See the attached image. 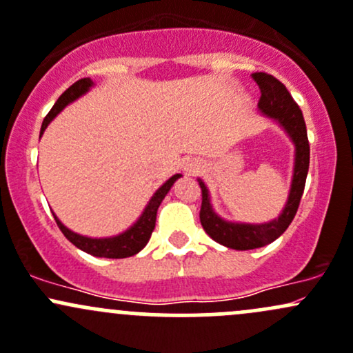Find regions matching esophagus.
<instances>
[{
  "instance_id": "obj_1",
  "label": "esophagus",
  "mask_w": 353,
  "mask_h": 353,
  "mask_svg": "<svg viewBox=\"0 0 353 353\" xmlns=\"http://www.w3.org/2000/svg\"><path fill=\"white\" fill-rule=\"evenodd\" d=\"M185 172H187V173H196V172H199V165H196V163H188V165L185 166Z\"/></svg>"
}]
</instances>
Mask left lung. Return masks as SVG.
Listing matches in <instances>:
<instances>
[{
	"mask_svg": "<svg viewBox=\"0 0 353 353\" xmlns=\"http://www.w3.org/2000/svg\"><path fill=\"white\" fill-rule=\"evenodd\" d=\"M252 79L257 82L261 89V99L257 102L261 112L278 121L286 130L296 146L294 154V173L293 183H291L290 196L284 207L283 214L276 221L263 223V225H251V223H232L222 221L214 214L208 200L207 187L202 180H199L202 188V207H200V223L203 230L219 244L225 248L236 249V251H249V249L264 248L276 241L284 230L290 227L296 215L299 202H301L303 190H305L306 175L310 166V143L306 134V124L303 119V112L299 105L291 97L290 90L283 82L266 72H256Z\"/></svg>",
	"mask_w": 353,
	"mask_h": 353,
	"instance_id": "obj_1",
	"label": "left lung"
}]
</instances>
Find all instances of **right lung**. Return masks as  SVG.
Wrapping results in <instances>:
<instances>
[{"instance_id": "add662e5", "label": "right lung", "mask_w": 353, "mask_h": 353, "mask_svg": "<svg viewBox=\"0 0 353 353\" xmlns=\"http://www.w3.org/2000/svg\"><path fill=\"white\" fill-rule=\"evenodd\" d=\"M90 85H92V81H90L89 77L74 82V84H72L69 89H67L65 92L57 99L54 108L50 109V112L45 116L43 123H41L40 134L45 131V128L48 126V123H50V121L54 119V117L59 114L67 104H70L72 101H75L77 97H81L82 94H85ZM180 176L181 175H173L165 185H161V187L157 190V193L151 196L150 203H148V207L145 208L141 217H139V221L136 222L130 230H126V232L119 234V236L116 237H108V239L84 237L67 229V227L54 215L55 222L57 225H59V229L62 230L63 236L69 239L75 248L82 249V251L87 254H92V256L96 257H109V259H123V257L134 256V254L141 251V249L148 244V241H150L151 232H153L154 229V223H157L158 207H160L161 200L165 199V195L168 193L170 188H172V185L175 183Z\"/></svg>"}]
</instances>
